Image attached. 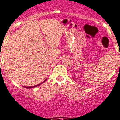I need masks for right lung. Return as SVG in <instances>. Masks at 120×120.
<instances>
[{
	"label": "right lung",
	"instance_id": "add662e5",
	"mask_svg": "<svg viewBox=\"0 0 120 120\" xmlns=\"http://www.w3.org/2000/svg\"><path fill=\"white\" fill-rule=\"evenodd\" d=\"M46 80V79L45 80L44 82H42V83H41L38 84V85H35V86H24V88H35V87L38 86H39V85H41V84H42V83H44V82H45Z\"/></svg>",
	"mask_w": 120,
	"mask_h": 120
}]
</instances>
